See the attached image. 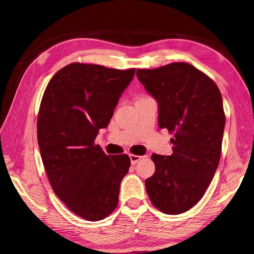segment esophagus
Segmentation results:
<instances>
[{
    "label": "esophagus",
    "mask_w": 254,
    "mask_h": 254,
    "mask_svg": "<svg viewBox=\"0 0 254 254\" xmlns=\"http://www.w3.org/2000/svg\"><path fill=\"white\" fill-rule=\"evenodd\" d=\"M141 158H142V157L136 156V154H130V160H131L132 165H135V163L139 162L141 160Z\"/></svg>",
    "instance_id": "obj_1"
}]
</instances>
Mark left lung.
<instances>
[{
    "mask_svg": "<svg viewBox=\"0 0 254 254\" xmlns=\"http://www.w3.org/2000/svg\"><path fill=\"white\" fill-rule=\"evenodd\" d=\"M136 76L158 103L159 127L174 133L173 154L151 156L156 170L145 189L162 213L182 214L204 196L220 162L225 127L221 92L187 63L137 69Z\"/></svg>",
    "mask_w": 254,
    "mask_h": 254,
    "instance_id": "8db88e82",
    "label": "left lung"
}]
</instances>
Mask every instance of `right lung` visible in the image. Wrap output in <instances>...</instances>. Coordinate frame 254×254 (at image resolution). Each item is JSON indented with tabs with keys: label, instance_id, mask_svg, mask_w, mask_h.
I'll return each instance as SVG.
<instances>
[{
	"label": "right lung",
	"instance_id": "obj_1",
	"mask_svg": "<svg viewBox=\"0 0 254 254\" xmlns=\"http://www.w3.org/2000/svg\"><path fill=\"white\" fill-rule=\"evenodd\" d=\"M134 74L72 63L56 72L42 96L37 133L46 174L58 198L84 220L101 221L118 206L130 158L106 156L94 141Z\"/></svg>",
	"mask_w": 254,
	"mask_h": 254
}]
</instances>
